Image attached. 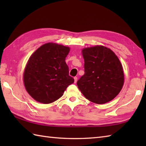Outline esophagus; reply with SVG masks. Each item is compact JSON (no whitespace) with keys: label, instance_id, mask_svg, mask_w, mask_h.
<instances>
[{"label":"esophagus","instance_id":"1","mask_svg":"<svg viewBox=\"0 0 146 146\" xmlns=\"http://www.w3.org/2000/svg\"><path fill=\"white\" fill-rule=\"evenodd\" d=\"M77 79H78V78H77V77H74V80H75V83L77 82Z\"/></svg>","mask_w":146,"mask_h":146}]
</instances>
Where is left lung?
I'll list each match as a JSON object with an SVG mask.
<instances>
[{"instance_id": "1", "label": "left lung", "mask_w": 146, "mask_h": 146, "mask_svg": "<svg viewBox=\"0 0 146 146\" xmlns=\"http://www.w3.org/2000/svg\"><path fill=\"white\" fill-rule=\"evenodd\" d=\"M85 74L77 82L78 88L89 101L104 104L116 97L124 83L123 67L110 48L97 45L83 48Z\"/></svg>"}]
</instances>
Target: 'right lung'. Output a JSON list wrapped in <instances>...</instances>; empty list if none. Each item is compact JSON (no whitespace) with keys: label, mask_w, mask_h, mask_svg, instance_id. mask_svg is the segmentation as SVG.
<instances>
[{"label":"right lung","mask_w":146,"mask_h":146,"mask_svg":"<svg viewBox=\"0 0 146 146\" xmlns=\"http://www.w3.org/2000/svg\"><path fill=\"white\" fill-rule=\"evenodd\" d=\"M70 51L68 46L48 42L31 56L24 69L23 82L27 92L36 101L52 103L74 83L65 62Z\"/></svg>","instance_id":"add662e5"}]
</instances>
